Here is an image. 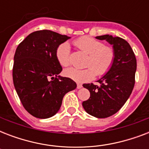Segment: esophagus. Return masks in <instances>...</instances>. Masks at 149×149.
Wrapping results in <instances>:
<instances>
[{"label":"esophagus","instance_id":"esophagus-1","mask_svg":"<svg viewBox=\"0 0 149 149\" xmlns=\"http://www.w3.org/2000/svg\"><path fill=\"white\" fill-rule=\"evenodd\" d=\"M82 84H77V89H81L82 88Z\"/></svg>","mask_w":149,"mask_h":149}]
</instances>
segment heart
Here are the masks:
<instances>
[{
  "label": "heart",
  "mask_w": 149,
  "mask_h": 149,
  "mask_svg": "<svg viewBox=\"0 0 149 149\" xmlns=\"http://www.w3.org/2000/svg\"><path fill=\"white\" fill-rule=\"evenodd\" d=\"M75 46L88 55L86 66L79 70L68 68L64 70V75L78 83L90 81L97 76H104L110 71L115 59V52L109 45H104L101 41L90 36H84L73 42ZM71 51L68 42L58 45L56 51V57L60 65L65 67L70 64Z\"/></svg>",
  "instance_id": "b5f03b06"
}]
</instances>
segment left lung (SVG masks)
Segmentation results:
<instances>
[{
	"instance_id": "left-lung-1",
	"label": "left lung",
	"mask_w": 149,
	"mask_h": 149,
	"mask_svg": "<svg viewBox=\"0 0 149 149\" xmlns=\"http://www.w3.org/2000/svg\"><path fill=\"white\" fill-rule=\"evenodd\" d=\"M96 38L113 45L115 59L110 71L97 81L99 86L83 85L91 93L90 98L83 102V107L89 114L105 118L117 113L129 98L135 83L137 61L132 47L125 39L109 35Z\"/></svg>"
}]
</instances>
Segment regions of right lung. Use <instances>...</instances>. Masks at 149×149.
<instances>
[{"label":"right lung","mask_w":149,"mask_h":149,"mask_svg":"<svg viewBox=\"0 0 149 149\" xmlns=\"http://www.w3.org/2000/svg\"><path fill=\"white\" fill-rule=\"evenodd\" d=\"M70 38L50 30L36 31L15 51L14 86L24 109L36 118L55 115L65 93L77 88L72 79L58 76L63 68L56 57L57 47Z\"/></svg>","instance_id":"right-lung-1"}]
</instances>
